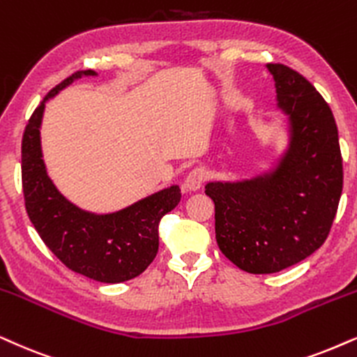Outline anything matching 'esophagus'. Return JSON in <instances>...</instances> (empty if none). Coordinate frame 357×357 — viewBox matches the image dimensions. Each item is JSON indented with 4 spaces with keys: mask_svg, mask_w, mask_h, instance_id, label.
Returning a JSON list of instances; mask_svg holds the SVG:
<instances>
[{
    "mask_svg": "<svg viewBox=\"0 0 357 357\" xmlns=\"http://www.w3.org/2000/svg\"><path fill=\"white\" fill-rule=\"evenodd\" d=\"M207 176H209V173H207L206 168H202V166H196V168L189 171L186 179H184V189H188V191H197V189L204 184Z\"/></svg>",
    "mask_w": 357,
    "mask_h": 357,
    "instance_id": "34e87169",
    "label": "esophagus"
}]
</instances>
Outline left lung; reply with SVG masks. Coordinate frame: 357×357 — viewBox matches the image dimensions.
Instances as JSON below:
<instances>
[{
	"label": "left lung",
	"instance_id": "left-lung-1",
	"mask_svg": "<svg viewBox=\"0 0 357 357\" xmlns=\"http://www.w3.org/2000/svg\"><path fill=\"white\" fill-rule=\"evenodd\" d=\"M278 107L290 116L291 142L272 174L245 183H209L215 241L249 273H277L323 245L342 192V156L333 112L303 75L267 64Z\"/></svg>",
	"mask_w": 357,
	"mask_h": 357
}]
</instances>
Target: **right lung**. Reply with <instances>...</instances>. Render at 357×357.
<instances>
[{"mask_svg": "<svg viewBox=\"0 0 357 357\" xmlns=\"http://www.w3.org/2000/svg\"><path fill=\"white\" fill-rule=\"evenodd\" d=\"M82 75L77 70L56 85L36 107L21 143V178L31 222L47 249L72 272L97 282L120 283L138 277L158 254L161 218L181 199L178 186L153 194L115 214L80 211L57 191L46 173L40 151V120L47 98Z\"/></svg>", "mask_w": 357, "mask_h": 357, "instance_id": "1", "label": "right lung"}]
</instances>
